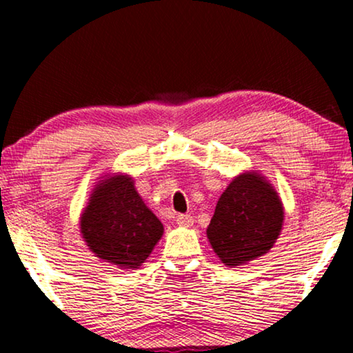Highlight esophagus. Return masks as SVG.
I'll return each instance as SVG.
<instances>
[{"label":"esophagus","instance_id":"1","mask_svg":"<svg viewBox=\"0 0 353 353\" xmlns=\"http://www.w3.org/2000/svg\"><path fill=\"white\" fill-rule=\"evenodd\" d=\"M176 223L180 226H192L194 223V219L190 214H180L176 215Z\"/></svg>","mask_w":353,"mask_h":353}]
</instances>
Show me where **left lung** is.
I'll return each mask as SVG.
<instances>
[{
    "mask_svg": "<svg viewBox=\"0 0 353 353\" xmlns=\"http://www.w3.org/2000/svg\"><path fill=\"white\" fill-rule=\"evenodd\" d=\"M284 220L281 199L257 172L236 176L216 202L207 238L228 267L262 257L276 243Z\"/></svg>",
    "mask_w": 353,
    "mask_h": 353,
    "instance_id": "obj_1",
    "label": "left lung"
}]
</instances>
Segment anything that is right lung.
I'll return each instance as SVG.
<instances>
[{
    "label": "right lung",
    "instance_id": "add662e5",
    "mask_svg": "<svg viewBox=\"0 0 353 353\" xmlns=\"http://www.w3.org/2000/svg\"><path fill=\"white\" fill-rule=\"evenodd\" d=\"M80 233L96 257L122 268H139L163 234V225L134 190L133 178L110 175L91 192Z\"/></svg>",
    "mask_w": 353,
    "mask_h": 353
}]
</instances>
